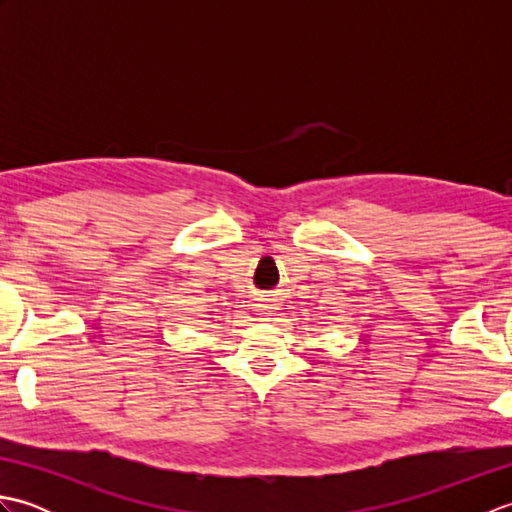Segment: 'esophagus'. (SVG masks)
Segmentation results:
<instances>
[{
    "label": "esophagus",
    "instance_id": "1",
    "mask_svg": "<svg viewBox=\"0 0 512 512\" xmlns=\"http://www.w3.org/2000/svg\"><path fill=\"white\" fill-rule=\"evenodd\" d=\"M262 312H264V314H270V306H268V303H262Z\"/></svg>",
    "mask_w": 512,
    "mask_h": 512
}]
</instances>
